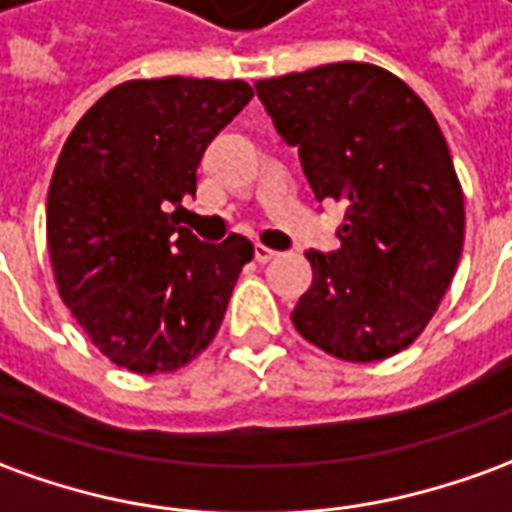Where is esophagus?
<instances>
[{
	"label": "esophagus",
	"mask_w": 512,
	"mask_h": 512,
	"mask_svg": "<svg viewBox=\"0 0 512 512\" xmlns=\"http://www.w3.org/2000/svg\"><path fill=\"white\" fill-rule=\"evenodd\" d=\"M274 257H277V252H274V249H268V246H263V244L255 246L257 263H268V260H274Z\"/></svg>",
	"instance_id": "34e87169"
}]
</instances>
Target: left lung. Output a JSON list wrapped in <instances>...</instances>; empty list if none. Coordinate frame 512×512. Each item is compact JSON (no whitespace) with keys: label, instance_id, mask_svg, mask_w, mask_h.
<instances>
[{"label":"left lung","instance_id":"8db88e82","mask_svg":"<svg viewBox=\"0 0 512 512\" xmlns=\"http://www.w3.org/2000/svg\"><path fill=\"white\" fill-rule=\"evenodd\" d=\"M280 138L299 149L318 202L346 205L335 252L310 249L313 285L293 327L318 349L371 363L427 327L463 252V191L438 121L371 63L255 82Z\"/></svg>","mask_w":512,"mask_h":512}]
</instances>
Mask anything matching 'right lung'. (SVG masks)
Listing matches in <instances>:
<instances>
[{
  "label": "right lung",
  "instance_id": "add662e5",
  "mask_svg": "<svg viewBox=\"0 0 512 512\" xmlns=\"http://www.w3.org/2000/svg\"><path fill=\"white\" fill-rule=\"evenodd\" d=\"M252 96L244 80H132L71 130L46 199L49 257L60 299L116 366L174 371L216 338L255 246L205 244L177 213Z\"/></svg>",
  "mask_w": 512,
  "mask_h": 512
}]
</instances>
